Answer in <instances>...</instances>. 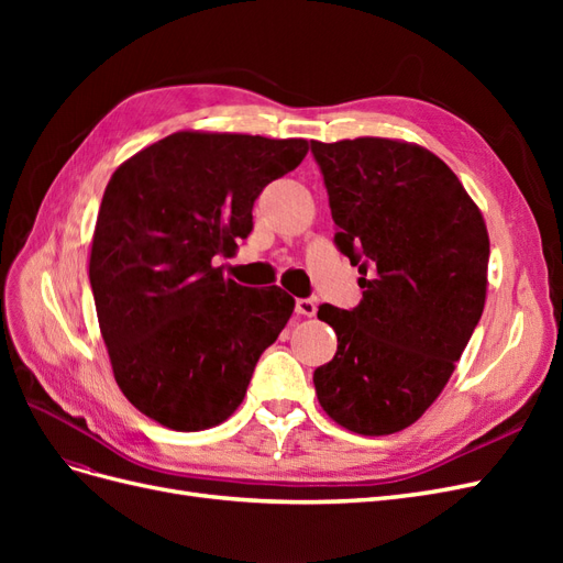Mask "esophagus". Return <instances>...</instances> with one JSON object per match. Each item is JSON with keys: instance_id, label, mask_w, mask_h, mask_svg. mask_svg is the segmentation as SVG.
Listing matches in <instances>:
<instances>
[{"instance_id": "obj_1", "label": "esophagus", "mask_w": 563, "mask_h": 563, "mask_svg": "<svg viewBox=\"0 0 563 563\" xmlns=\"http://www.w3.org/2000/svg\"><path fill=\"white\" fill-rule=\"evenodd\" d=\"M296 314H300V317H314L317 314L314 298H298L296 300Z\"/></svg>"}]
</instances>
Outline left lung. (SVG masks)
I'll return each mask as SVG.
<instances>
[{
	"label": "left lung",
	"instance_id": "8db88e82",
	"mask_svg": "<svg viewBox=\"0 0 563 563\" xmlns=\"http://www.w3.org/2000/svg\"><path fill=\"white\" fill-rule=\"evenodd\" d=\"M333 242L360 267L352 310L321 305L338 335L314 371L323 411L366 437L413 424L449 383L486 302L488 232L430 150L387 139L312 141Z\"/></svg>",
	"mask_w": 563,
	"mask_h": 563
}]
</instances>
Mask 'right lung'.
Instances as JSON below:
<instances>
[{"label": "right lung", "mask_w": 563, "mask_h": 563, "mask_svg": "<svg viewBox=\"0 0 563 563\" xmlns=\"http://www.w3.org/2000/svg\"><path fill=\"white\" fill-rule=\"evenodd\" d=\"M308 155V141L178 131L112 174L89 279L100 333L124 397L164 428L197 432L242 404L294 298L225 279L253 230V201Z\"/></svg>", "instance_id": "obj_1"}]
</instances>
